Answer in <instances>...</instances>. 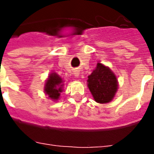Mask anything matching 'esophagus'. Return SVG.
I'll return each mask as SVG.
<instances>
[{"instance_id":"esophagus-1","label":"esophagus","mask_w":154,"mask_h":154,"mask_svg":"<svg viewBox=\"0 0 154 154\" xmlns=\"http://www.w3.org/2000/svg\"><path fill=\"white\" fill-rule=\"evenodd\" d=\"M74 74H75V76H79V73H78V72L74 73Z\"/></svg>"}]
</instances>
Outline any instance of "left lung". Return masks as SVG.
Wrapping results in <instances>:
<instances>
[{"mask_svg": "<svg viewBox=\"0 0 154 154\" xmlns=\"http://www.w3.org/2000/svg\"><path fill=\"white\" fill-rule=\"evenodd\" d=\"M87 82L93 98L98 103H109L117 90L116 75L101 63L97 64V68L88 76Z\"/></svg>", "mask_w": 154, "mask_h": 154, "instance_id": "obj_1", "label": "left lung"}]
</instances>
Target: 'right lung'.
Listing matches in <instances>:
<instances>
[{"label": "right lung", "instance_id": "add662e5", "mask_svg": "<svg viewBox=\"0 0 154 154\" xmlns=\"http://www.w3.org/2000/svg\"><path fill=\"white\" fill-rule=\"evenodd\" d=\"M62 80L61 77L56 73H53L49 76V79L46 81L45 91L46 94L49 95L50 98L58 99L62 91Z\"/></svg>", "mask_w": 154, "mask_h": 154}]
</instances>
